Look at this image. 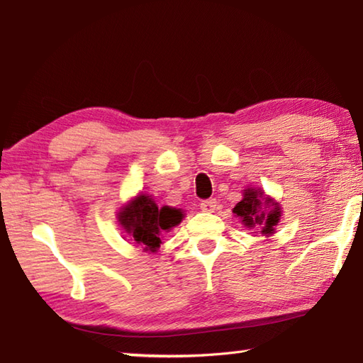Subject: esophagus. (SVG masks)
<instances>
[{"instance_id": "34e87169", "label": "esophagus", "mask_w": 363, "mask_h": 363, "mask_svg": "<svg viewBox=\"0 0 363 363\" xmlns=\"http://www.w3.org/2000/svg\"><path fill=\"white\" fill-rule=\"evenodd\" d=\"M216 204H217L216 200H204V201H201L200 208H201V211H204V213H213V211L216 209Z\"/></svg>"}]
</instances>
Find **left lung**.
<instances>
[{"instance_id":"obj_1","label":"left lung","mask_w":363,"mask_h":363,"mask_svg":"<svg viewBox=\"0 0 363 363\" xmlns=\"http://www.w3.org/2000/svg\"><path fill=\"white\" fill-rule=\"evenodd\" d=\"M268 207L270 211H265ZM236 217H240L241 222L247 228L260 230L262 235H273L274 227L278 225L281 217L279 204L268 199L260 189L249 187L242 194V200L233 208Z\"/></svg>"}]
</instances>
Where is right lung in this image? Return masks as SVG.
I'll use <instances>...</instances> for the list:
<instances>
[{
  "mask_svg": "<svg viewBox=\"0 0 363 363\" xmlns=\"http://www.w3.org/2000/svg\"><path fill=\"white\" fill-rule=\"evenodd\" d=\"M118 223L144 250L157 252L162 238L171 228L179 225L182 211L169 206H157L152 196L140 194L118 211Z\"/></svg>",
  "mask_w": 363,
  "mask_h": 363,
  "instance_id": "obj_1",
  "label": "right lung"
}]
</instances>
